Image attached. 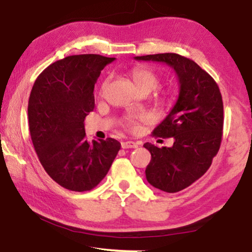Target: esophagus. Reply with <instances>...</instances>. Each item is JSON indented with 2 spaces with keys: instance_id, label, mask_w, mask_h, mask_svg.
<instances>
[{
  "instance_id": "obj_1",
  "label": "esophagus",
  "mask_w": 252,
  "mask_h": 252,
  "mask_svg": "<svg viewBox=\"0 0 252 252\" xmlns=\"http://www.w3.org/2000/svg\"><path fill=\"white\" fill-rule=\"evenodd\" d=\"M138 146L137 143L131 142V141H127V142H123L122 143V147L123 148H136Z\"/></svg>"
}]
</instances>
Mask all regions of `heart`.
<instances>
[{
    "mask_svg": "<svg viewBox=\"0 0 252 252\" xmlns=\"http://www.w3.org/2000/svg\"><path fill=\"white\" fill-rule=\"evenodd\" d=\"M129 76L131 80L134 82L135 88L137 89V92H143V90H152L155 89L158 85V77L153 70L145 68V67H136L131 69L129 71ZM107 85H108V80H106L102 85V90H104ZM170 92H164L163 93V99L164 100H168L170 99ZM150 121V117L146 114H138L134 115V116H129L126 118L125 125L128 129L136 131L139 128V124L146 123Z\"/></svg>",
    "mask_w": 252,
    "mask_h": 252,
    "instance_id": "heart-1",
    "label": "heart"
}]
</instances>
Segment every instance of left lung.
Returning a JSON list of instances; mask_svg holds the SVG:
<instances>
[{"label": "left lung", "instance_id": "left-lung-1", "mask_svg": "<svg viewBox=\"0 0 252 252\" xmlns=\"http://www.w3.org/2000/svg\"><path fill=\"white\" fill-rule=\"evenodd\" d=\"M163 63L174 69L180 84L175 105L154 129L155 136L173 137L172 147L145 143L151 162L148 183L167 193L182 191L204 174L219 152L223 129V102L213 78L193 60L176 53L135 57Z\"/></svg>", "mask_w": 252, "mask_h": 252}]
</instances>
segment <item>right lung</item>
I'll return each instance as SVG.
<instances>
[{"mask_svg":"<svg viewBox=\"0 0 252 252\" xmlns=\"http://www.w3.org/2000/svg\"><path fill=\"white\" fill-rule=\"evenodd\" d=\"M114 60L65 57L45 68L32 87L28 116L33 146L49 176L70 191L97 187L121 150L114 138L88 143L84 123L94 107V84Z\"/></svg>","mask_w":252,"mask_h":252,"instance_id":"right-lung-1","label":"right lung"}]
</instances>
